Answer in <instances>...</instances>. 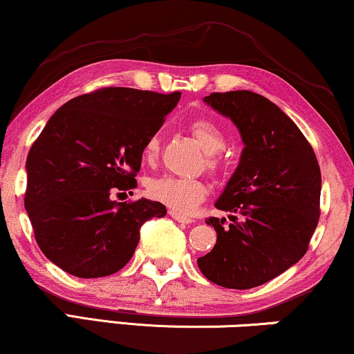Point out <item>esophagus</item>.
Returning <instances> with one entry per match:
<instances>
[{
    "label": "esophagus",
    "mask_w": 354,
    "mask_h": 354,
    "mask_svg": "<svg viewBox=\"0 0 354 354\" xmlns=\"http://www.w3.org/2000/svg\"><path fill=\"white\" fill-rule=\"evenodd\" d=\"M169 216L172 217V219H176L177 222H182V224H192L193 222V219H190V217H185V216H182V214H178V212H176V211H169Z\"/></svg>",
    "instance_id": "34e87169"
}]
</instances>
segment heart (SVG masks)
<instances>
[{"label": "heart", "mask_w": 354, "mask_h": 354, "mask_svg": "<svg viewBox=\"0 0 354 354\" xmlns=\"http://www.w3.org/2000/svg\"><path fill=\"white\" fill-rule=\"evenodd\" d=\"M190 132L196 143L207 153L206 167L211 172H217L221 169V159L217 158V153L222 151L225 147V135L222 132L219 125L212 122L211 119H195L190 124ZM159 145L161 137L159 133H154L145 143L143 153L148 161H153L159 153ZM148 196L154 201L162 203L177 212L188 214L207 195V188L205 183L198 178H180L172 176H162L158 178H151L147 185Z\"/></svg>", "instance_id": "heart-1"}]
</instances>
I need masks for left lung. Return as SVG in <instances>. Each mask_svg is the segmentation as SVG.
Masks as SVG:
<instances>
[{
  "label": "left lung",
  "mask_w": 354,
  "mask_h": 354,
  "mask_svg": "<svg viewBox=\"0 0 354 354\" xmlns=\"http://www.w3.org/2000/svg\"><path fill=\"white\" fill-rule=\"evenodd\" d=\"M205 103L236 125L245 148L216 201L232 222L206 221L217 240L198 268L221 287H259L308 251L321 214V169L297 124L264 96L236 90L211 93Z\"/></svg>",
  "instance_id": "left-lung-1"
}]
</instances>
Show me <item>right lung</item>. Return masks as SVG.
I'll use <instances>...</instances> for the list:
<instances>
[{"label":"right lung","instance_id":"right-lung-1","mask_svg":"<svg viewBox=\"0 0 354 354\" xmlns=\"http://www.w3.org/2000/svg\"><path fill=\"white\" fill-rule=\"evenodd\" d=\"M178 100V91L108 86L51 115L28 151L24 205L38 246L57 268L80 279L118 272L133 256L140 227L166 216L159 201L111 195L137 188L145 143Z\"/></svg>","mask_w":354,"mask_h":354}]
</instances>
